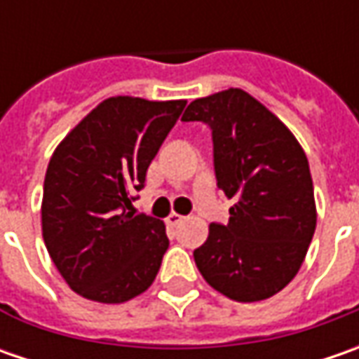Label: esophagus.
Here are the masks:
<instances>
[{"instance_id": "obj_1", "label": "esophagus", "mask_w": 359, "mask_h": 359, "mask_svg": "<svg viewBox=\"0 0 359 359\" xmlns=\"http://www.w3.org/2000/svg\"><path fill=\"white\" fill-rule=\"evenodd\" d=\"M168 226H172V228H175V226H180L182 222H184V215H180V214H175V212H172V214L168 215Z\"/></svg>"}]
</instances>
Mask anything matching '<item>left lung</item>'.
I'll return each instance as SVG.
<instances>
[{"mask_svg":"<svg viewBox=\"0 0 359 359\" xmlns=\"http://www.w3.org/2000/svg\"><path fill=\"white\" fill-rule=\"evenodd\" d=\"M182 119L212 128L217 187L233 200L228 224H212L194 252L196 266L229 299H268L296 278L316 231L308 158L294 133L238 88L194 100Z\"/></svg>","mask_w":359,"mask_h":359,"instance_id":"left-lung-1","label":"left lung"}]
</instances>
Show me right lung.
Segmentation results:
<instances>
[{"mask_svg": "<svg viewBox=\"0 0 359 359\" xmlns=\"http://www.w3.org/2000/svg\"><path fill=\"white\" fill-rule=\"evenodd\" d=\"M186 104L109 97L55 147L41 231L55 268L79 296L123 304L156 280L170 245L165 226L130 212L131 201Z\"/></svg>", "mask_w": 359, "mask_h": 359, "instance_id": "1", "label": "right lung"}]
</instances>
